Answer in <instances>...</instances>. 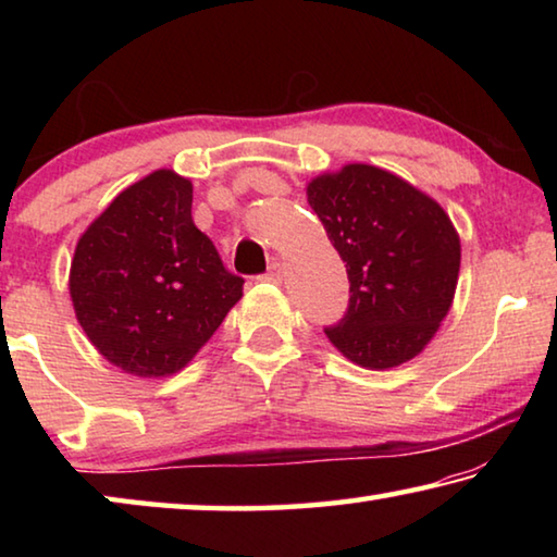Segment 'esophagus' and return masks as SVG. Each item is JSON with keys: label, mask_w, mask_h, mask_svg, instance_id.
Instances as JSON below:
<instances>
[{"label": "esophagus", "mask_w": 557, "mask_h": 557, "mask_svg": "<svg viewBox=\"0 0 557 557\" xmlns=\"http://www.w3.org/2000/svg\"><path fill=\"white\" fill-rule=\"evenodd\" d=\"M282 272H285V268H282L280 262L275 260V262H272V265L268 268L265 280H268V282H282Z\"/></svg>", "instance_id": "34e87169"}]
</instances>
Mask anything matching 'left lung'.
Masks as SVG:
<instances>
[{"mask_svg": "<svg viewBox=\"0 0 557 557\" xmlns=\"http://www.w3.org/2000/svg\"><path fill=\"white\" fill-rule=\"evenodd\" d=\"M307 201L351 282L346 317L324 329L329 342L371 371L410 361L455 299L461 245L449 215L425 191L371 164L314 176Z\"/></svg>", "mask_w": 557, "mask_h": 557, "instance_id": "obj_1", "label": "left lung"}]
</instances>
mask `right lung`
<instances>
[{"mask_svg": "<svg viewBox=\"0 0 557 557\" xmlns=\"http://www.w3.org/2000/svg\"><path fill=\"white\" fill-rule=\"evenodd\" d=\"M191 201L188 178L157 169L120 191L75 245V319L137 379L182 371L243 297V277L194 225Z\"/></svg>", "mask_w": 557, "mask_h": 557, "instance_id": "right-lung-1", "label": "right lung"}]
</instances>
